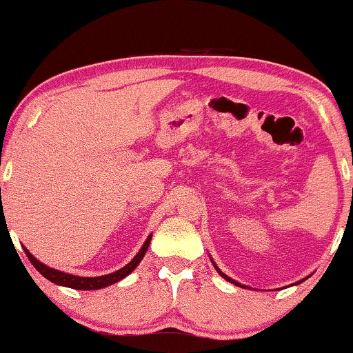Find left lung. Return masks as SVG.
Instances as JSON below:
<instances>
[{
  "instance_id": "obj_1",
  "label": "left lung",
  "mask_w": 353,
  "mask_h": 353,
  "mask_svg": "<svg viewBox=\"0 0 353 353\" xmlns=\"http://www.w3.org/2000/svg\"><path fill=\"white\" fill-rule=\"evenodd\" d=\"M212 263H214V260H212ZM214 267H215V270H216V272H219V274H220V276H223V278L226 279V281L233 283V284H236V286H239V288H248V286H244V284H241V283H238V281H234V279H231L230 276H226V274H225L223 272H221V270H220L219 267H216V265H215V263H214ZM299 283H301V281H299ZM299 283H296V284H299Z\"/></svg>"
}]
</instances>
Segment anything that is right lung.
Segmentation results:
<instances>
[{
	"label": "right lung",
	"instance_id": "add662e5",
	"mask_svg": "<svg viewBox=\"0 0 353 353\" xmlns=\"http://www.w3.org/2000/svg\"><path fill=\"white\" fill-rule=\"evenodd\" d=\"M151 238L152 234L148 236L146 243L143 244V248L139 249V252L134 255L132 262L128 265H125L123 268L117 270V272L114 273H109V274H104V276H94V278H86V276H75V274H69V273H64V272H59V270H54V268H50L48 265L41 263L40 260H37L33 255L28 252L27 248H23L26 250L28 260H30L33 267H35L38 272H40L43 276L46 279H50L51 283L54 284H59V286H65V288H72V289H80V291H93V289H103L105 286H110V284L120 281V279H123L125 276H128L130 273L133 272L134 268L138 267L139 262H141L144 254H146V250L149 248V243H151Z\"/></svg>",
	"mask_w": 353,
	"mask_h": 353
}]
</instances>
